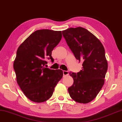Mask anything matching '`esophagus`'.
Masks as SVG:
<instances>
[{"label": "esophagus", "mask_w": 122, "mask_h": 122, "mask_svg": "<svg viewBox=\"0 0 122 122\" xmlns=\"http://www.w3.org/2000/svg\"><path fill=\"white\" fill-rule=\"evenodd\" d=\"M69 73L68 71H63V76H66L68 75Z\"/></svg>", "instance_id": "34e87169"}]
</instances>
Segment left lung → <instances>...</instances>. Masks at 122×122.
Instances as JSON below:
<instances>
[{"label": "left lung", "instance_id": "obj_1", "mask_svg": "<svg viewBox=\"0 0 122 122\" xmlns=\"http://www.w3.org/2000/svg\"><path fill=\"white\" fill-rule=\"evenodd\" d=\"M62 34L75 57L83 62L79 72L70 73L74 82L68 88V92L77 102L89 103L105 83L108 63L104 47L97 37L83 27L68 28Z\"/></svg>", "mask_w": 122, "mask_h": 122}]
</instances>
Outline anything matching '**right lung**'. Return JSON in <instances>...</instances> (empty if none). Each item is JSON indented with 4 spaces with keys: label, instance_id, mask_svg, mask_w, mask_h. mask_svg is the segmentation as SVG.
<instances>
[{
    "label": "right lung",
    "instance_id": "obj_1",
    "mask_svg": "<svg viewBox=\"0 0 122 122\" xmlns=\"http://www.w3.org/2000/svg\"><path fill=\"white\" fill-rule=\"evenodd\" d=\"M62 38L61 31L37 30L17 49L14 68L16 81L25 95L30 101L41 103L52 95L55 87L63 76L61 70L46 68V59Z\"/></svg>",
    "mask_w": 122,
    "mask_h": 122
}]
</instances>
